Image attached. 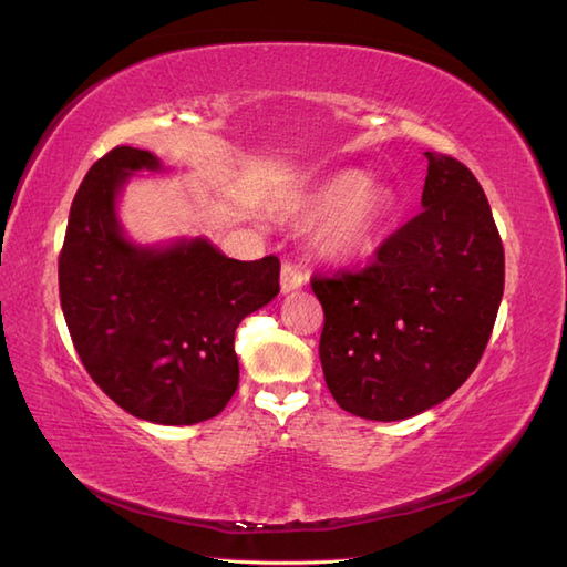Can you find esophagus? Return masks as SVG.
Instances as JSON below:
<instances>
[{"label":"esophagus","instance_id":"obj_1","mask_svg":"<svg viewBox=\"0 0 567 567\" xmlns=\"http://www.w3.org/2000/svg\"><path fill=\"white\" fill-rule=\"evenodd\" d=\"M307 282V272L299 268L297 262H292V260H285L282 262V270H280V287H282V292H295V290H299V287H302Z\"/></svg>","mask_w":567,"mask_h":567}]
</instances>
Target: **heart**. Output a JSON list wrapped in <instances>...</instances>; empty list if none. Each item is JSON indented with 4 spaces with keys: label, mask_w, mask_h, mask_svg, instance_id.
I'll return each mask as SVG.
<instances>
[{
    "label": "heart",
    "mask_w": 567,
    "mask_h": 567,
    "mask_svg": "<svg viewBox=\"0 0 567 567\" xmlns=\"http://www.w3.org/2000/svg\"><path fill=\"white\" fill-rule=\"evenodd\" d=\"M388 209V197L370 187V177L358 171L329 177L307 199V212L323 216L317 228V244L331 258H351L363 250Z\"/></svg>",
    "instance_id": "heart-1"
}]
</instances>
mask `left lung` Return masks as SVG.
<instances>
[{
	"label": "left lung",
	"mask_w": 567,
	"mask_h": 567,
	"mask_svg": "<svg viewBox=\"0 0 567 567\" xmlns=\"http://www.w3.org/2000/svg\"><path fill=\"white\" fill-rule=\"evenodd\" d=\"M424 155V209L363 270L311 277L323 378L341 409L372 421L449 400L483 358L504 292V246L477 177Z\"/></svg>",
	"instance_id": "left-lung-1"
}]
</instances>
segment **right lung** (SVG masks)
Here are the masks:
<instances>
[{
    "label": "right lung",
    "instance_id": "1",
    "mask_svg": "<svg viewBox=\"0 0 567 567\" xmlns=\"http://www.w3.org/2000/svg\"><path fill=\"white\" fill-rule=\"evenodd\" d=\"M153 153L116 146L70 207L58 258L60 307L90 378L124 412L165 426L216 416L238 388V323L280 292V260H234L209 240L128 244L114 202Z\"/></svg>",
    "mask_w": 567,
    "mask_h": 567
}]
</instances>
